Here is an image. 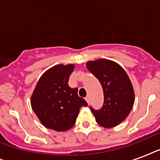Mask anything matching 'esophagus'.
I'll list each match as a JSON object with an SVG mask.
<instances>
[{
    "instance_id": "esophagus-1",
    "label": "esophagus",
    "mask_w": 160,
    "mask_h": 160,
    "mask_svg": "<svg viewBox=\"0 0 160 160\" xmlns=\"http://www.w3.org/2000/svg\"><path fill=\"white\" fill-rule=\"evenodd\" d=\"M85 100H86V102L89 104V103H90V97H89V96H86V97H85Z\"/></svg>"
}]
</instances>
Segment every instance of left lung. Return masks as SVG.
Masks as SVG:
<instances>
[{
  "instance_id": "1",
  "label": "left lung",
  "mask_w": 160,
  "mask_h": 160,
  "mask_svg": "<svg viewBox=\"0 0 160 160\" xmlns=\"http://www.w3.org/2000/svg\"><path fill=\"white\" fill-rule=\"evenodd\" d=\"M86 67L100 80L104 91L102 108H90L95 121L107 129L117 126L128 117L134 103V88L126 71L107 59L88 61Z\"/></svg>"
}]
</instances>
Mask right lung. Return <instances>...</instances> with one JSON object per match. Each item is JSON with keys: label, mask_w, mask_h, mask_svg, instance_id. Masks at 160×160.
Here are the masks:
<instances>
[{"label": "right lung", "mask_w": 160, "mask_h": 160, "mask_svg": "<svg viewBox=\"0 0 160 160\" xmlns=\"http://www.w3.org/2000/svg\"><path fill=\"white\" fill-rule=\"evenodd\" d=\"M74 64L56 65L39 79L31 98V108L47 129L66 131L75 124L82 106L88 104L78 95V89L68 85Z\"/></svg>", "instance_id": "1"}]
</instances>
